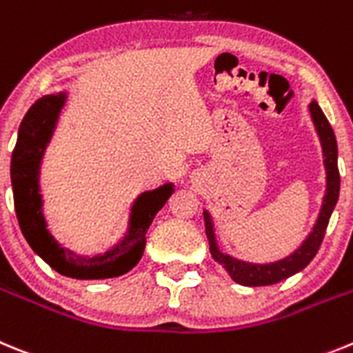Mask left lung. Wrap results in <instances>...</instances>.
<instances>
[{"instance_id": "1", "label": "left lung", "mask_w": 353, "mask_h": 353, "mask_svg": "<svg viewBox=\"0 0 353 353\" xmlns=\"http://www.w3.org/2000/svg\"><path fill=\"white\" fill-rule=\"evenodd\" d=\"M310 117L315 126V132L319 135L320 145H322L323 169H325V192L322 196V205H320L316 221L306 236V239L295 248L290 255L283 259L274 260V262H248V260L237 259L228 252H223L216 239L214 225H212L211 214L208 209H204L205 220V234L209 241V252L212 259L220 263L236 283L244 287H263V285H274L281 279H287L294 276L295 272L303 271L307 263L313 260V256L319 252L322 244L325 228L329 225L332 211L338 204L339 196V170H338V144H336L334 132L327 121L325 114L322 112L320 105L315 100L307 105Z\"/></svg>"}]
</instances>
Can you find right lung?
Returning a JSON list of instances; mask_svg holds the SVG:
<instances>
[{
    "label": "right lung",
    "mask_w": 353,
    "mask_h": 353,
    "mask_svg": "<svg viewBox=\"0 0 353 353\" xmlns=\"http://www.w3.org/2000/svg\"><path fill=\"white\" fill-rule=\"evenodd\" d=\"M66 93L46 94L34 101L19 126L10 163L19 227L31 250L59 274L75 279L117 278L141 262L145 250V234L157 212L167 204L176 188L174 183H165L154 190L142 192L130 205L125 234L105 252L82 255L63 246L49 230L43 214L40 169L63 107L66 105Z\"/></svg>",
    "instance_id": "1"
}]
</instances>
